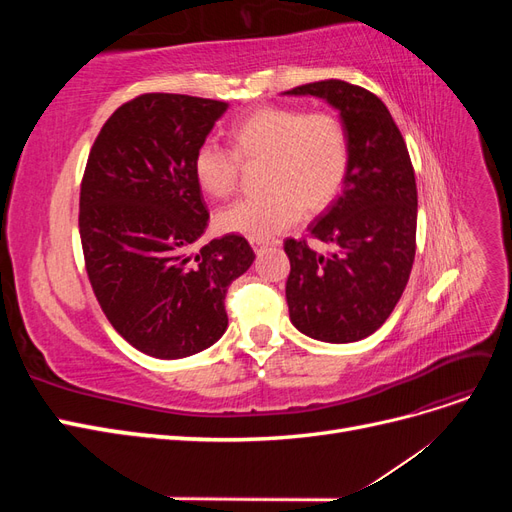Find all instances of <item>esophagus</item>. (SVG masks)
Segmentation results:
<instances>
[{"label":"esophagus","mask_w":512,"mask_h":512,"mask_svg":"<svg viewBox=\"0 0 512 512\" xmlns=\"http://www.w3.org/2000/svg\"><path fill=\"white\" fill-rule=\"evenodd\" d=\"M250 243H252V247H254V252H262V250H265V247L269 245L267 239H250Z\"/></svg>","instance_id":"obj_1"}]
</instances>
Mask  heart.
<instances>
[{
    "label": "heart",
    "instance_id": "obj_1",
    "mask_svg": "<svg viewBox=\"0 0 512 512\" xmlns=\"http://www.w3.org/2000/svg\"><path fill=\"white\" fill-rule=\"evenodd\" d=\"M232 151L213 143L194 156V179L203 194L226 198L237 185L239 160L262 162L265 190L243 198L215 215L224 232L247 239H269L299 220L327 209L342 192L350 168V138L333 113H312L290 106H265L230 128Z\"/></svg>",
    "mask_w": 512,
    "mask_h": 512
}]
</instances>
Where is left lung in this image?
Returning a JSON list of instances; mask_svg holds the SVG:
<instances>
[{
	"label": "left lung",
	"mask_w": 512,
	"mask_h": 512,
	"mask_svg": "<svg viewBox=\"0 0 512 512\" xmlns=\"http://www.w3.org/2000/svg\"><path fill=\"white\" fill-rule=\"evenodd\" d=\"M333 106L350 138L342 192L307 226L331 243L320 254L303 239H286L290 322L327 344L376 333L404 294L416 252V181L399 128L384 102L346 81H318L284 91Z\"/></svg>",
	"instance_id": "obj_1"
}]
</instances>
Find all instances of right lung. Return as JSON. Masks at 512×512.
<instances>
[{
	"label": "right lung",
	"instance_id": "1",
	"mask_svg": "<svg viewBox=\"0 0 512 512\" xmlns=\"http://www.w3.org/2000/svg\"><path fill=\"white\" fill-rule=\"evenodd\" d=\"M228 102L145 94L119 106L91 147L79 230L91 288L113 329L156 359H185L228 329V286L254 262L241 235L194 252L209 213L194 156Z\"/></svg>",
	"mask_w": 512,
	"mask_h": 512
}]
</instances>
